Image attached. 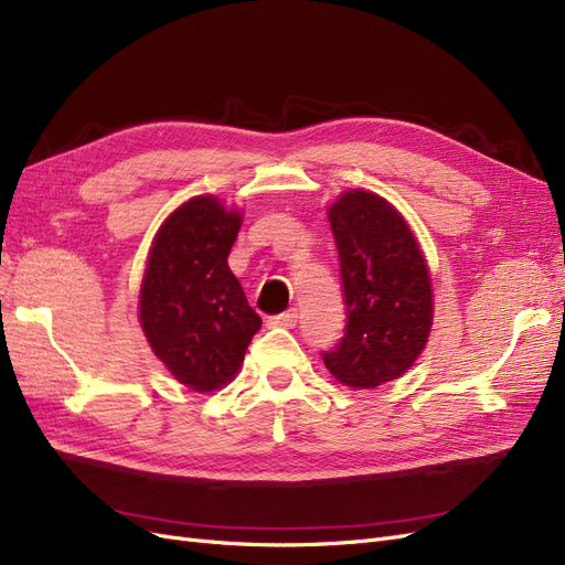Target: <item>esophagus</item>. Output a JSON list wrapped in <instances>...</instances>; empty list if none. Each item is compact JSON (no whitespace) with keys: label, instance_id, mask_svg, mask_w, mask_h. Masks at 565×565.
Instances as JSON below:
<instances>
[{"label":"esophagus","instance_id":"obj_1","mask_svg":"<svg viewBox=\"0 0 565 565\" xmlns=\"http://www.w3.org/2000/svg\"><path fill=\"white\" fill-rule=\"evenodd\" d=\"M298 309L296 307H290V309H286V312H281V315H277V317H271L269 319V323L271 326H281V329H294V326L298 323Z\"/></svg>","mask_w":565,"mask_h":565}]
</instances>
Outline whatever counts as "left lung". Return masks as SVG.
I'll use <instances>...</instances> for the list:
<instances>
[{"label":"left lung","mask_w":565,"mask_h":565,"mask_svg":"<svg viewBox=\"0 0 565 565\" xmlns=\"http://www.w3.org/2000/svg\"><path fill=\"white\" fill-rule=\"evenodd\" d=\"M348 323L326 369L342 385L371 390L402 377L425 350L434 296L429 269L404 215L366 190L329 209Z\"/></svg>","instance_id":"obj_1"}]
</instances>
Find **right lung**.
I'll return each mask as SVG.
<instances>
[{
	"mask_svg": "<svg viewBox=\"0 0 565 565\" xmlns=\"http://www.w3.org/2000/svg\"><path fill=\"white\" fill-rule=\"evenodd\" d=\"M242 213L194 196L159 227L140 286V326L171 375L213 392L239 371L263 319L227 265Z\"/></svg>",
	"mask_w": 565,
	"mask_h": 565,
	"instance_id": "1",
	"label": "right lung"
}]
</instances>
